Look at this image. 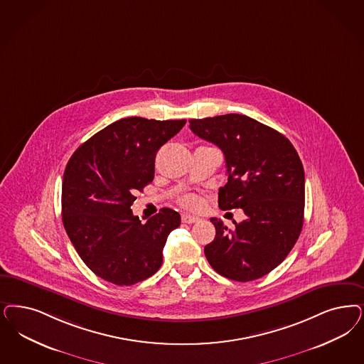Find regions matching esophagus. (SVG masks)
<instances>
[{
	"label": "esophagus",
	"instance_id": "34e87169",
	"mask_svg": "<svg viewBox=\"0 0 364 364\" xmlns=\"http://www.w3.org/2000/svg\"><path fill=\"white\" fill-rule=\"evenodd\" d=\"M181 220H183V223H196V222H199V218L189 215V213H183Z\"/></svg>",
	"mask_w": 364,
	"mask_h": 364
}]
</instances>
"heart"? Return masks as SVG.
Here are the masks:
<instances>
[{
  "instance_id": "b5f03b06",
  "label": "heart",
  "mask_w": 364,
  "mask_h": 364,
  "mask_svg": "<svg viewBox=\"0 0 364 364\" xmlns=\"http://www.w3.org/2000/svg\"><path fill=\"white\" fill-rule=\"evenodd\" d=\"M180 203H181L183 205H186V207H189V208H198V207L200 205V199H199L196 195L188 193V195H184V196L180 199Z\"/></svg>"
}]
</instances>
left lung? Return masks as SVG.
<instances>
[{
	"label": "left lung",
	"instance_id": "1",
	"mask_svg": "<svg viewBox=\"0 0 364 364\" xmlns=\"http://www.w3.org/2000/svg\"><path fill=\"white\" fill-rule=\"evenodd\" d=\"M189 127L225 154L228 178L219 207L246 215L234 230L211 218L216 235L204 247L208 262L239 282L266 276L288 257L304 225L305 176L297 151L284 134L242 114L191 119Z\"/></svg>",
	"mask_w": 364,
	"mask_h": 364
}]
</instances>
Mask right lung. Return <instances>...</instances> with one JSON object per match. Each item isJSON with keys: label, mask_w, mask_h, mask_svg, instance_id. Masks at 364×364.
Masks as SVG:
<instances>
[{"label": "right lung", "mask_w": 364, "mask_h": 364, "mask_svg": "<svg viewBox=\"0 0 364 364\" xmlns=\"http://www.w3.org/2000/svg\"><path fill=\"white\" fill-rule=\"evenodd\" d=\"M186 119L129 117L106 126L82 144L65 166L62 216L76 252L97 276L119 287L153 276L180 215L171 208L146 223L130 210L154 177L156 153Z\"/></svg>", "instance_id": "add662e5"}]
</instances>
